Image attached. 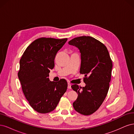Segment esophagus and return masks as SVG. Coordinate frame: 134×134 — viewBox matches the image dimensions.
<instances>
[{
    "instance_id": "obj_1",
    "label": "esophagus",
    "mask_w": 134,
    "mask_h": 134,
    "mask_svg": "<svg viewBox=\"0 0 134 134\" xmlns=\"http://www.w3.org/2000/svg\"><path fill=\"white\" fill-rule=\"evenodd\" d=\"M68 89H71V84L70 83H68Z\"/></svg>"
}]
</instances>
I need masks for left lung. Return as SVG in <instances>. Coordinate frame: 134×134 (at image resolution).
<instances>
[{"instance_id":"8db88e82","label":"left lung","mask_w":134,"mask_h":134,"mask_svg":"<svg viewBox=\"0 0 134 134\" xmlns=\"http://www.w3.org/2000/svg\"><path fill=\"white\" fill-rule=\"evenodd\" d=\"M81 54L80 73L84 74L86 86L77 84L71 88L78 94L72 103L75 110L83 115L95 112L107 94L111 78L112 62L107 47L91 36H80L69 41Z\"/></svg>"}]
</instances>
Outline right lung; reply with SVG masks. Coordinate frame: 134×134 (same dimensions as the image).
<instances>
[{
    "label": "right lung",
    "instance_id": "add662e5",
    "mask_svg": "<svg viewBox=\"0 0 134 134\" xmlns=\"http://www.w3.org/2000/svg\"><path fill=\"white\" fill-rule=\"evenodd\" d=\"M67 40L38 38L27 47L20 59L18 76L23 92L32 108L38 113L53 111L66 91L65 79L51 82L48 77L55 66L56 54Z\"/></svg>",
    "mask_w": 134,
    "mask_h": 134
}]
</instances>
